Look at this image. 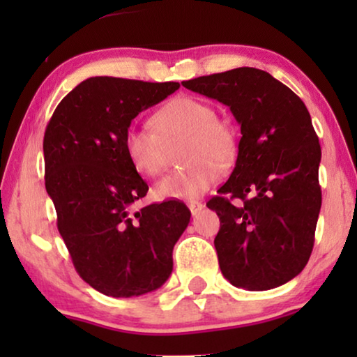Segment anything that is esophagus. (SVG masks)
Instances as JSON below:
<instances>
[{"label":"esophagus","mask_w":357,"mask_h":357,"mask_svg":"<svg viewBox=\"0 0 357 357\" xmlns=\"http://www.w3.org/2000/svg\"><path fill=\"white\" fill-rule=\"evenodd\" d=\"M203 208H204V204L199 203V202H190L188 203V209H190V211H192V214L199 213Z\"/></svg>","instance_id":"obj_1"}]
</instances>
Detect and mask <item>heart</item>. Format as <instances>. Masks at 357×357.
Segmentation results:
<instances>
[{
  "instance_id": "1",
  "label": "heart",
  "mask_w": 357,
  "mask_h": 357,
  "mask_svg": "<svg viewBox=\"0 0 357 357\" xmlns=\"http://www.w3.org/2000/svg\"><path fill=\"white\" fill-rule=\"evenodd\" d=\"M153 130L130 126L125 131L126 158L139 174L155 177L167 165L169 149L180 146L182 170L155 183V195L162 199H197L211 187L219 165L227 167L237 155L236 131L218 119L206 102L190 96H177L155 112Z\"/></svg>"
}]
</instances>
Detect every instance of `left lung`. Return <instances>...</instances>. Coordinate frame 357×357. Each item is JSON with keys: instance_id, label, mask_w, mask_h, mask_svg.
Instances as JSON below:
<instances>
[{"instance_id": "8db88e82", "label": "left lung", "mask_w": 357, "mask_h": 357, "mask_svg": "<svg viewBox=\"0 0 357 357\" xmlns=\"http://www.w3.org/2000/svg\"><path fill=\"white\" fill-rule=\"evenodd\" d=\"M182 86L222 102L241 125L236 167L206 203L221 221L214 247L224 278L248 291L284 284L309 261L321 206V149L309 110L289 87L257 68Z\"/></svg>"}]
</instances>
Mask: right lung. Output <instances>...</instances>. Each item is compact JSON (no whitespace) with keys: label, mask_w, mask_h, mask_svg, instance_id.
Listing matches in <instances>:
<instances>
[{"label":"right lung","mask_w":357,"mask_h":357,"mask_svg":"<svg viewBox=\"0 0 357 357\" xmlns=\"http://www.w3.org/2000/svg\"><path fill=\"white\" fill-rule=\"evenodd\" d=\"M178 87L89 77L58 104L47 125L45 188L58 231L79 276L105 296L148 294L172 273L174 245L192 213L175 199L133 211L149 187L126 158L123 136L139 112Z\"/></svg>","instance_id":"add662e5"}]
</instances>
